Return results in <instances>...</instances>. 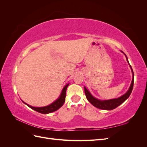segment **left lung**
Segmentation results:
<instances>
[{
    "instance_id": "8db88e82",
    "label": "left lung",
    "mask_w": 147,
    "mask_h": 147,
    "mask_svg": "<svg viewBox=\"0 0 147 147\" xmlns=\"http://www.w3.org/2000/svg\"><path fill=\"white\" fill-rule=\"evenodd\" d=\"M123 54L125 55L126 57V60L127 62L128 63L129 65L130 68L131 69L132 73V82L131 83V85L129 86V88L128 89V90L127 92L125 93V94H123V96H120L119 97H118V98H115V99H109V100H100L96 98L94 96H93L91 92L88 90V89L84 86V92H85V95L86 97V99L88 100L90 102V103L94 105L96 107L98 108L99 109H102V110H112L113 109H115V108H117V107H118L119 105H121L123 104V102L125 101L129 96L131 94V92L132 91L133 89V86H134V72H133L132 69L131 67V65L129 63V61L127 59V57L126 55L124 54V53L121 51Z\"/></svg>"
}]
</instances>
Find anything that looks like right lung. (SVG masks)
<instances>
[{
    "mask_svg": "<svg viewBox=\"0 0 147 147\" xmlns=\"http://www.w3.org/2000/svg\"><path fill=\"white\" fill-rule=\"evenodd\" d=\"M69 84H67L63 88V90L61 91V93L60 96H59L58 98H57L55 101H54L51 103V104L48 105L47 106L45 107H32L30 106L29 104H26V102L22 100L24 104H25L26 105H28L29 107L32 109V110L36 111L37 112H39L40 113L43 114H48L53 112H55V111L58 110L59 108H61L62 106L63 105L64 102L65 100V96H66V90L67 88L68 87Z\"/></svg>",
    "mask_w": 147,
    "mask_h": 147,
    "instance_id": "right-lung-1",
    "label": "right lung"
}]
</instances>
